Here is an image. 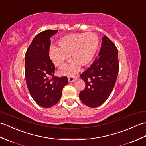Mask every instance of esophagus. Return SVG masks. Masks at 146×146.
I'll return each instance as SVG.
<instances>
[{
    "mask_svg": "<svg viewBox=\"0 0 146 146\" xmlns=\"http://www.w3.org/2000/svg\"><path fill=\"white\" fill-rule=\"evenodd\" d=\"M76 79V76H68V81L70 82H73V81Z\"/></svg>",
    "mask_w": 146,
    "mask_h": 146,
    "instance_id": "1",
    "label": "esophagus"
}]
</instances>
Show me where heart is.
I'll list each match as a JSON object with an SVG mask.
<instances>
[{"label":"heart","mask_w":146,"mask_h":146,"mask_svg":"<svg viewBox=\"0 0 146 146\" xmlns=\"http://www.w3.org/2000/svg\"><path fill=\"white\" fill-rule=\"evenodd\" d=\"M99 38L94 33H81L68 35L60 38L57 46L51 47L50 56L55 65L62 68L71 55V62L61 73L65 74L75 73L80 65H89L93 62L99 46Z\"/></svg>","instance_id":"1"}]
</instances>
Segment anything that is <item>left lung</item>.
Returning a JSON list of instances; mask_svg holds the SVG:
<instances>
[{
    "label": "left lung",
    "mask_w": 146,
    "mask_h": 146,
    "mask_svg": "<svg viewBox=\"0 0 146 146\" xmlns=\"http://www.w3.org/2000/svg\"><path fill=\"white\" fill-rule=\"evenodd\" d=\"M118 71V50L114 43L104 35L98 58L80 74L85 82V88L80 93L82 103L91 108L104 103L114 88Z\"/></svg>",
    "instance_id": "8db88e82"
}]
</instances>
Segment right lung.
I'll return each mask as SVG.
<instances>
[{"label":"right lung","instance_id":"right-lung-1","mask_svg":"<svg viewBox=\"0 0 146 146\" xmlns=\"http://www.w3.org/2000/svg\"><path fill=\"white\" fill-rule=\"evenodd\" d=\"M58 30H46L32 40L25 55V75L27 88L35 102L43 108H50L60 100L66 76H54L55 67L49 56L50 38Z\"/></svg>","mask_w":146,"mask_h":146}]
</instances>
